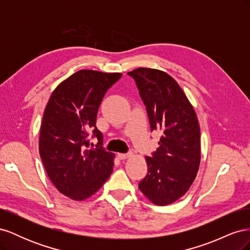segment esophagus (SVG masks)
<instances>
[{"instance_id":"1","label":"esophagus","mask_w":250,"mask_h":250,"mask_svg":"<svg viewBox=\"0 0 250 250\" xmlns=\"http://www.w3.org/2000/svg\"><path fill=\"white\" fill-rule=\"evenodd\" d=\"M131 155H132V153H119V154H118L120 160H125V158L130 157Z\"/></svg>"}]
</instances>
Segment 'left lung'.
<instances>
[{"mask_svg":"<svg viewBox=\"0 0 250 250\" xmlns=\"http://www.w3.org/2000/svg\"><path fill=\"white\" fill-rule=\"evenodd\" d=\"M147 108L151 130L162 137L139 188L156 206L175 202L188 192L200 165V127L193 105L176 80L164 71L138 67L128 72Z\"/></svg>","mask_w":250,"mask_h":250,"instance_id":"8db88e82","label":"left lung"}]
</instances>
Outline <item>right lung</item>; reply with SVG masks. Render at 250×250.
I'll use <instances>...</instances> for the list:
<instances>
[{
  "label": "right lung",
  "mask_w": 250,
  "mask_h": 250,
  "mask_svg": "<svg viewBox=\"0 0 250 250\" xmlns=\"http://www.w3.org/2000/svg\"><path fill=\"white\" fill-rule=\"evenodd\" d=\"M121 73L80 70L59 83L43 111L40 154L57 190L73 200L89 198L112 173L115 154L102 148L103 134L96 127L97 113L107 89ZM98 139L89 148L88 132Z\"/></svg>",
  "instance_id": "add662e5"
}]
</instances>
